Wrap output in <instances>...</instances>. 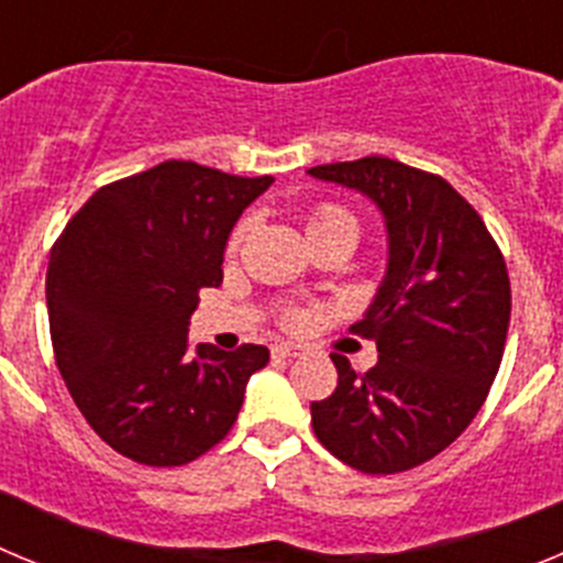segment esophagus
<instances>
[{
	"instance_id": "obj_1",
	"label": "esophagus",
	"mask_w": 563,
	"mask_h": 563,
	"mask_svg": "<svg viewBox=\"0 0 563 563\" xmlns=\"http://www.w3.org/2000/svg\"><path fill=\"white\" fill-rule=\"evenodd\" d=\"M273 357H298L305 355V346L298 343H273Z\"/></svg>"
}]
</instances>
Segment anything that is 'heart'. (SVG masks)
Instances as JSON below:
<instances>
[{
    "instance_id": "obj_1",
    "label": "heart",
    "mask_w": 563,
    "mask_h": 563,
    "mask_svg": "<svg viewBox=\"0 0 563 563\" xmlns=\"http://www.w3.org/2000/svg\"><path fill=\"white\" fill-rule=\"evenodd\" d=\"M332 228H355L357 231V222L355 217H352V211H346V208L341 206H330V202H324V206H316L310 213H307V233H321V231H332ZM247 231H251V225L247 222H242V225L233 231V239H231V251H236L239 245H242V239L247 236ZM285 324L287 327H301L310 318V312L301 310V307H287L285 310Z\"/></svg>"
}]
</instances>
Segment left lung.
<instances>
[{
	"label": "left lung",
	"instance_id": "left-lung-1",
	"mask_svg": "<svg viewBox=\"0 0 563 563\" xmlns=\"http://www.w3.org/2000/svg\"><path fill=\"white\" fill-rule=\"evenodd\" d=\"M307 174L369 197L389 233L383 285L352 327L377 363L332 355L338 386L310 406L312 431L355 471L400 474L449 449L490 391L510 324L505 256L440 174L377 154Z\"/></svg>",
	"mask_w": 563,
	"mask_h": 563
}]
</instances>
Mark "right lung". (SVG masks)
<instances>
[{
	"label": "right lung",
	"instance_id": "add662e5",
	"mask_svg": "<svg viewBox=\"0 0 563 563\" xmlns=\"http://www.w3.org/2000/svg\"><path fill=\"white\" fill-rule=\"evenodd\" d=\"M273 177L166 161L98 188L56 239L49 338L69 395L109 449L152 467L211 451L271 352L188 343L202 287L222 285L228 236Z\"/></svg>",
	"mask_w": 563,
	"mask_h": 563
}]
</instances>
